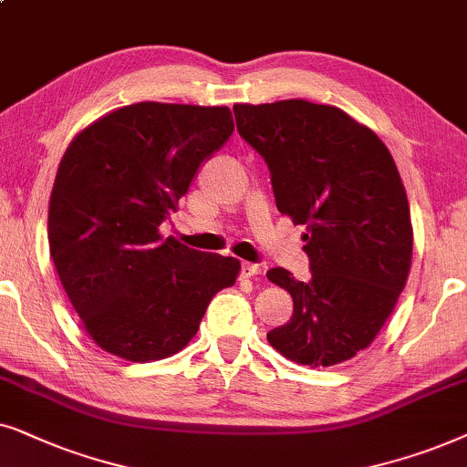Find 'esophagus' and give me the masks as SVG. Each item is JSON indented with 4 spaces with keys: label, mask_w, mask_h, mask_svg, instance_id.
<instances>
[{
    "label": "esophagus",
    "mask_w": 467,
    "mask_h": 467,
    "mask_svg": "<svg viewBox=\"0 0 467 467\" xmlns=\"http://www.w3.org/2000/svg\"><path fill=\"white\" fill-rule=\"evenodd\" d=\"M244 275L245 277H258L265 273V265H256V263H244Z\"/></svg>",
    "instance_id": "esophagus-1"
}]
</instances>
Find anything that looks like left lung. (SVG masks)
<instances>
[{"label": "left lung", "mask_w": 467, "mask_h": 467, "mask_svg": "<svg viewBox=\"0 0 467 467\" xmlns=\"http://www.w3.org/2000/svg\"><path fill=\"white\" fill-rule=\"evenodd\" d=\"M237 130L271 171L282 215L303 223L312 277L266 271L290 292L292 318L266 333L285 358L331 368L369 348L412 265L406 188L374 130L328 104H234Z\"/></svg>", "instance_id": "1"}]
</instances>
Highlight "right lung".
I'll return each instance as SVG.
<instances>
[{
	"mask_svg": "<svg viewBox=\"0 0 467 467\" xmlns=\"http://www.w3.org/2000/svg\"><path fill=\"white\" fill-rule=\"evenodd\" d=\"M228 107L136 102L74 136L48 202V247L85 331L104 352L149 363L183 350L233 256L161 237L198 166L233 134Z\"/></svg>",
	"mask_w": 467,
	"mask_h": 467,
	"instance_id": "right-lung-1",
	"label": "right lung"
}]
</instances>
